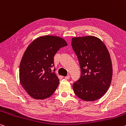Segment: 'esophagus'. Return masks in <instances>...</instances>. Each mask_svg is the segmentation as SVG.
I'll use <instances>...</instances> for the list:
<instances>
[{"instance_id": "obj_1", "label": "esophagus", "mask_w": 126, "mask_h": 126, "mask_svg": "<svg viewBox=\"0 0 126 126\" xmlns=\"http://www.w3.org/2000/svg\"><path fill=\"white\" fill-rule=\"evenodd\" d=\"M64 79H70V76H69V75L67 76L66 77H64Z\"/></svg>"}]
</instances>
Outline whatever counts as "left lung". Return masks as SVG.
Returning a JSON list of instances; mask_svg holds the SVG:
<instances>
[{
	"mask_svg": "<svg viewBox=\"0 0 126 126\" xmlns=\"http://www.w3.org/2000/svg\"><path fill=\"white\" fill-rule=\"evenodd\" d=\"M72 47L77 56L81 75L73 85L75 94L85 101L101 98L109 88L112 64L106 46L95 36L73 37Z\"/></svg>",
	"mask_w": 126,
	"mask_h": 126,
	"instance_id": "8db88e82",
	"label": "left lung"
}]
</instances>
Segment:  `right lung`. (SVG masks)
<instances>
[{"label": "right lung", "instance_id": "obj_1", "mask_svg": "<svg viewBox=\"0 0 126 126\" xmlns=\"http://www.w3.org/2000/svg\"><path fill=\"white\" fill-rule=\"evenodd\" d=\"M67 45L62 38L46 35L36 39L27 47L20 63L19 80L32 98L47 99L57 89L59 79L51 68L54 66L56 53Z\"/></svg>", "mask_w": 126, "mask_h": 126}]
</instances>
